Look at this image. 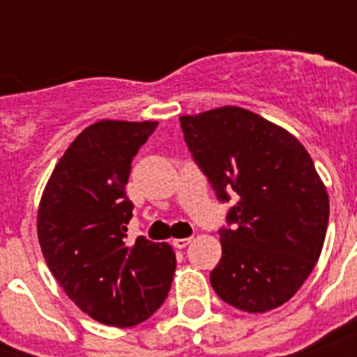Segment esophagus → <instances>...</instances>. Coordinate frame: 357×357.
<instances>
[{"instance_id":"1","label":"esophagus","mask_w":357,"mask_h":357,"mask_svg":"<svg viewBox=\"0 0 357 357\" xmlns=\"http://www.w3.org/2000/svg\"><path fill=\"white\" fill-rule=\"evenodd\" d=\"M190 241H192V238L190 237H185V238H172V244L174 246H176V248H185V246H189L190 244Z\"/></svg>"}]
</instances>
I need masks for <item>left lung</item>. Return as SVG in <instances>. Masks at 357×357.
Masks as SVG:
<instances>
[{
    "label": "left lung",
    "mask_w": 357,
    "mask_h": 357,
    "mask_svg": "<svg viewBox=\"0 0 357 357\" xmlns=\"http://www.w3.org/2000/svg\"><path fill=\"white\" fill-rule=\"evenodd\" d=\"M179 122L218 200L237 192L231 228L218 231L215 293L241 311L276 310L319 261L330 217L326 185L294 135L248 109L226 105Z\"/></svg>",
    "instance_id": "left-lung-1"
}]
</instances>
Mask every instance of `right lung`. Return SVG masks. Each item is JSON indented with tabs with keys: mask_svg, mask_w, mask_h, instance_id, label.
<instances>
[{
	"mask_svg": "<svg viewBox=\"0 0 357 357\" xmlns=\"http://www.w3.org/2000/svg\"><path fill=\"white\" fill-rule=\"evenodd\" d=\"M155 128L150 120L85 128L55 165L38 204V243L53 278L83 313L107 326L144 322L172 285L170 244L126 241L131 161Z\"/></svg>",
	"mask_w": 357,
	"mask_h": 357,
	"instance_id": "right-lung-1",
	"label": "right lung"
}]
</instances>
